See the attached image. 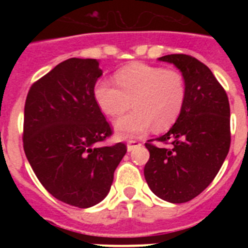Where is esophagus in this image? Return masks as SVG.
Segmentation results:
<instances>
[{
	"instance_id": "esophagus-1",
	"label": "esophagus",
	"mask_w": 248,
	"mask_h": 248,
	"mask_svg": "<svg viewBox=\"0 0 248 248\" xmlns=\"http://www.w3.org/2000/svg\"><path fill=\"white\" fill-rule=\"evenodd\" d=\"M141 145V143H140L139 140H135V139H131L128 141V151H131L134 150L135 148H138V146Z\"/></svg>"
}]
</instances>
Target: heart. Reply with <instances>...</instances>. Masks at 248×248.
Segmentation results:
<instances>
[{
	"label": "heart",
	"instance_id": "obj_1",
	"mask_svg": "<svg viewBox=\"0 0 248 248\" xmlns=\"http://www.w3.org/2000/svg\"><path fill=\"white\" fill-rule=\"evenodd\" d=\"M114 79H102L94 87V99L109 117H119L133 104L134 111L114 124L118 137L141 134L151 125L156 131L169 129L180 117L186 100L183 74L159 65L130 63L115 72Z\"/></svg>",
	"mask_w": 248,
	"mask_h": 248
}]
</instances>
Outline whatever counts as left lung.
<instances>
[{"instance_id":"left-lung-1","label":"left lung","mask_w":248,"mask_h":248,"mask_svg":"<svg viewBox=\"0 0 248 248\" xmlns=\"http://www.w3.org/2000/svg\"><path fill=\"white\" fill-rule=\"evenodd\" d=\"M159 61L180 69L186 100L170 130L145 143L150 157L144 176L157 198L187 202L211 184L229 154V98L210 68L194 57L168 54Z\"/></svg>"}]
</instances>
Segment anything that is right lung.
I'll return each mask as SVG.
<instances>
[{
  "label": "right lung",
  "instance_id": "obj_1",
  "mask_svg": "<svg viewBox=\"0 0 248 248\" xmlns=\"http://www.w3.org/2000/svg\"><path fill=\"white\" fill-rule=\"evenodd\" d=\"M97 59L69 58L34 82L26 98L23 149L45 189L79 209L108 195L124 143L99 146L113 134L94 99Z\"/></svg>",
  "mask_w": 248,
  "mask_h": 248
}]
</instances>
